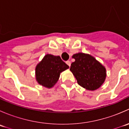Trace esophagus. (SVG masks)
I'll return each mask as SVG.
<instances>
[{
    "label": "esophagus",
    "instance_id": "obj_1",
    "mask_svg": "<svg viewBox=\"0 0 129 129\" xmlns=\"http://www.w3.org/2000/svg\"><path fill=\"white\" fill-rule=\"evenodd\" d=\"M66 63H67V64L68 65V66H69V67H70V66H71V62H70L69 60H67V61H66Z\"/></svg>",
    "mask_w": 129,
    "mask_h": 129
}]
</instances>
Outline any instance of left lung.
Wrapping results in <instances>:
<instances>
[{
    "mask_svg": "<svg viewBox=\"0 0 129 129\" xmlns=\"http://www.w3.org/2000/svg\"><path fill=\"white\" fill-rule=\"evenodd\" d=\"M75 60L71 63L72 72L79 85L89 90H94L103 84L106 77L105 67L89 54L78 53L72 56Z\"/></svg>",
    "mask_w": 129,
    "mask_h": 129,
    "instance_id": "8db88e82",
    "label": "left lung"
}]
</instances>
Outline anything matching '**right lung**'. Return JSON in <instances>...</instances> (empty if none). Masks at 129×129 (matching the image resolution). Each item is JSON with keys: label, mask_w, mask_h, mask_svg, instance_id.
<instances>
[{"label": "right lung", "mask_w": 129, "mask_h": 129, "mask_svg": "<svg viewBox=\"0 0 129 129\" xmlns=\"http://www.w3.org/2000/svg\"><path fill=\"white\" fill-rule=\"evenodd\" d=\"M69 67L59 56L47 54L36 67V80L40 85L50 88L58 81L60 74Z\"/></svg>", "instance_id": "right-lung-1"}]
</instances>
